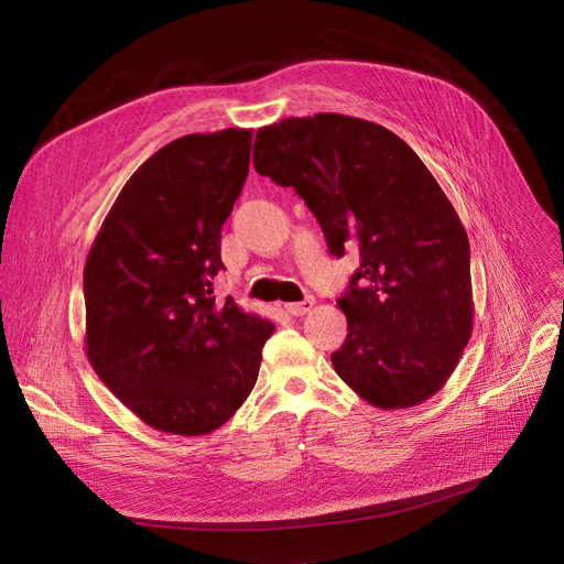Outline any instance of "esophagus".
Masks as SVG:
<instances>
[{
	"label": "esophagus",
	"instance_id": "1",
	"mask_svg": "<svg viewBox=\"0 0 564 564\" xmlns=\"http://www.w3.org/2000/svg\"><path fill=\"white\" fill-rule=\"evenodd\" d=\"M314 305H316L314 299H305V301H301V303H289V305H284V307H286V312L293 314V316H303V314L312 312Z\"/></svg>",
	"mask_w": 564,
	"mask_h": 564
}]
</instances>
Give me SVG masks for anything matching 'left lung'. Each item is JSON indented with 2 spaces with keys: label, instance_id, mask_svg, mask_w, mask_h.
<instances>
[{
  "label": "left lung",
  "instance_id": "left-lung-1",
  "mask_svg": "<svg viewBox=\"0 0 564 564\" xmlns=\"http://www.w3.org/2000/svg\"><path fill=\"white\" fill-rule=\"evenodd\" d=\"M254 170L293 187L328 250L360 252L337 301V377L381 411L411 409L452 377L473 333L468 234L417 153L392 130L321 112L257 130Z\"/></svg>",
  "mask_w": 564,
  "mask_h": 564
}]
</instances>
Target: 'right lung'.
I'll use <instances>...</instances> for the list:
<instances>
[{"instance_id": "add662e5", "label": "right lung", "mask_w": 564, "mask_h": 564, "mask_svg": "<svg viewBox=\"0 0 564 564\" xmlns=\"http://www.w3.org/2000/svg\"><path fill=\"white\" fill-rule=\"evenodd\" d=\"M252 130L193 132L155 151L107 213L85 263V351L126 409L204 436L250 397L275 324L218 303L220 231L250 167Z\"/></svg>"}]
</instances>
